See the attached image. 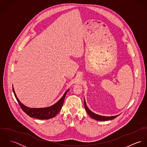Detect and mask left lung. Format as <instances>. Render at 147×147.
I'll return each mask as SVG.
<instances>
[{
  "instance_id": "1",
  "label": "left lung",
  "mask_w": 147,
  "mask_h": 147,
  "mask_svg": "<svg viewBox=\"0 0 147 147\" xmlns=\"http://www.w3.org/2000/svg\"><path fill=\"white\" fill-rule=\"evenodd\" d=\"M84 107L86 111L87 112L88 114L93 119H96L97 121H109V120H112L114 118H115L116 117H117L119 115H115V116H111V117H106V116H102V115H98L97 114L94 113L93 112H92L86 106V102L85 101V98H84Z\"/></svg>"
}]
</instances>
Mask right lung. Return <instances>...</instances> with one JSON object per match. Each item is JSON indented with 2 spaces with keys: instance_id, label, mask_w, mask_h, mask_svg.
<instances>
[{
  "instance_id": "right-lung-1",
  "label": "right lung",
  "mask_w": 147,
  "mask_h": 147,
  "mask_svg": "<svg viewBox=\"0 0 147 147\" xmlns=\"http://www.w3.org/2000/svg\"><path fill=\"white\" fill-rule=\"evenodd\" d=\"M12 88L15 96L20 106L21 109L30 117L39 119H49L55 117L62 109L66 94L69 90L68 89L67 91H65L62 97L54 105H51L49 107L43 108H31L27 107L21 103L15 93L14 88Z\"/></svg>"
}]
</instances>
